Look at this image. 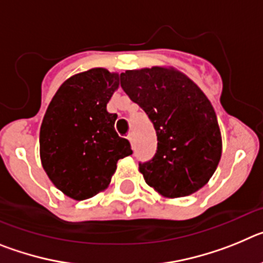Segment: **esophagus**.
Wrapping results in <instances>:
<instances>
[{
	"label": "esophagus",
	"instance_id": "esophagus-1",
	"mask_svg": "<svg viewBox=\"0 0 263 263\" xmlns=\"http://www.w3.org/2000/svg\"><path fill=\"white\" fill-rule=\"evenodd\" d=\"M127 139L130 141L132 146H134V133L133 132H129V134H127Z\"/></svg>",
	"mask_w": 263,
	"mask_h": 263
}]
</instances>
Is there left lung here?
I'll use <instances>...</instances> for the list:
<instances>
[{"label": "left lung", "mask_w": 263, "mask_h": 263, "mask_svg": "<svg viewBox=\"0 0 263 263\" xmlns=\"http://www.w3.org/2000/svg\"><path fill=\"white\" fill-rule=\"evenodd\" d=\"M121 87L148 116L157 133L154 157L139 162L145 182L166 197H183L206 184L221 158L215 109L191 79L171 68L126 71Z\"/></svg>", "instance_id": "obj_1"}]
</instances>
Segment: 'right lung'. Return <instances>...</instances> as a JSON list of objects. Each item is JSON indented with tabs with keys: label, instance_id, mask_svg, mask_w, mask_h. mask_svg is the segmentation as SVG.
I'll return each mask as SVG.
<instances>
[{
	"label": "right lung",
	"instance_id": "1",
	"mask_svg": "<svg viewBox=\"0 0 263 263\" xmlns=\"http://www.w3.org/2000/svg\"><path fill=\"white\" fill-rule=\"evenodd\" d=\"M118 75L92 68L60 85L41 126L42 166L51 182L75 200H85L110 183L117 160L133 154L106 110Z\"/></svg>",
	"mask_w": 263,
	"mask_h": 263
}]
</instances>
